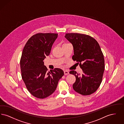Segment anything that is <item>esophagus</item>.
<instances>
[{
	"mask_svg": "<svg viewBox=\"0 0 124 124\" xmlns=\"http://www.w3.org/2000/svg\"><path fill=\"white\" fill-rule=\"evenodd\" d=\"M69 73V71H67V70H65L64 71V74H65V75H67V74H68Z\"/></svg>",
	"mask_w": 124,
	"mask_h": 124,
	"instance_id": "34e87169",
	"label": "esophagus"
}]
</instances>
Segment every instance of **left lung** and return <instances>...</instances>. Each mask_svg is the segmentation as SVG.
<instances>
[{"instance_id": "8db88e82", "label": "left lung", "mask_w": 124, "mask_h": 124, "mask_svg": "<svg viewBox=\"0 0 124 124\" xmlns=\"http://www.w3.org/2000/svg\"><path fill=\"white\" fill-rule=\"evenodd\" d=\"M65 37L73 47L72 59L79 64L83 71L81 75L76 71H70L76 77L72 87L80 94H92L100 87L105 70V59L100 46L93 38L88 35L68 33Z\"/></svg>"}]
</instances>
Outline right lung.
Listing matches in <instances>:
<instances>
[{
    "instance_id": "right-lung-1",
    "label": "right lung",
    "mask_w": 124,
    "mask_h": 124,
    "mask_svg": "<svg viewBox=\"0 0 124 124\" xmlns=\"http://www.w3.org/2000/svg\"><path fill=\"white\" fill-rule=\"evenodd\" d=\"M58 35L53 33H37L28 39L22 52L20 61L22 78L30 93L39 99L53 94L64 75L59 68L47 71L43 62L50 55Z\"/></svg>"
}]
</instances>
